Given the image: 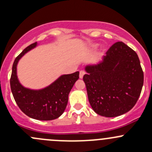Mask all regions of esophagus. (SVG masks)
<instances>
[{"mask_svg":"<svg viewBox=\"0 0 152 152\" xmlns=\"http://www.w3.org/2000/svg\"><path fill=\"white\" fill-rule=\"evenodd\" d=\"M85 74V72L84 71V70H80V72H79V77H80L81 79H82Z\"/></svg>","mask_w":152,"mask_h":152,"instance_id":"obj_1","label":"esophagus"}]
</instances>
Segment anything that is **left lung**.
Returning a JSON list of instances; mask_svg holds the SVG:
<instances>
[{"instance_id":"8db88e82","label":"left lung","mask_w":152,"mask_h":152,"mask_svg":"<svg viewBox=\"0 0 152 152\" xmlns=\"http://www.w3.org/2000/svg\"><path fill=\"white\" fill-rule=\"evenodd\" d=\"M83 76L93 110L104 117L129 111L137 102L143 85V71L138 56L123 42L113 44L103 61L85 67Z\"/></svg>"}]
</instances>
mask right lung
<instances>
[{
  "label": "right lung",
  "mask_w": 152,
  "mask_h": 152,
  "mask_svg": "<svg viewBox=\"0 0 152 152\" xmlns=\"http://www.w3.org/2000/svg\"><path fill=\"white\" fill-rule=\"evenodd\" d=\"M37 42L26 48L14 61L10 86L12 95L21 111L31 118L50 121L59 118L65 111L68 95L79 77V72L62 75L53 84L39 90L25 88L17 77V65L26 52L34 48Z\"/></svg>",
  "instance_id": "obj_1"
}]
</instances>
